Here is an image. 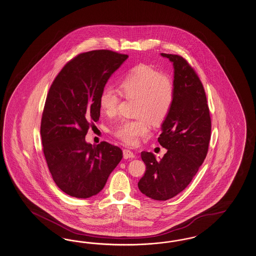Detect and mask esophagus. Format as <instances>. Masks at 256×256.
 I'll list each match as a JSON object with an SVG mask.
<instances>
[{
    "label": "esophagus",
    "instance_id": "obj_1",
    "mask_svg": "<svg viewBox=\"0 0 256 256\" xmlns=\"http://www.w3.org/2000/svg\"><path fill=\"white\" fill-rule=\"evenodd\" d=\"M123 156H124V159L134 158H135L134 152H132V150H130V149H124L123 150Z\"/></svg>",
    "mask_w": 256,
    "mask_h": 256
}]
</instances>
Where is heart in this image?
I'll list each match as a JSON object with an SVG mask.
<instances>
[{
    "label": "heart",
    "mask_w": 256,
    "mask_h": 256,
    "mask_svg": "<svg viewBox=\"0 0 256 256\" xmlns=\"http://www.w3.org/2000/svg\"><path fill=\"white\" fill-rule=\"evenodd\" d=\"M121 93L126 98H134L133 120H122L112 128V133L130 146L137 144L140 138L150 133V123L161 124L172 107L174 86L170 79L159 72L140 65L132 69L120 83ZM121 93L112 86H106L98 97L100 108L107 116L118 112Z\"/></svg>",
    "instance_id": "1"
}]
</instances>
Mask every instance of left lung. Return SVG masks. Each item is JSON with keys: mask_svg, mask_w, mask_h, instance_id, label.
<instances>
[{"mask_svg": "<svg viewBox=\"0 0 256 256\" xmlns=\"http://www.w3.org/2000/svg\"><path fill=\"white\" fill-rule=\"evenodd\" d=\"M161 56L174 68L172 107L158 137L166 152L158 160L142 152L146 170L138 182L140 191L154 200L172 198L191 182L206 158L212 130L205 90L194 70L180 56Z\"/></svg>", "mask_w": 256, "mask_h": 256, "instance_id": "1", "label": "left lung"}]
</instances>
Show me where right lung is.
<instances>
[{"label":"right lung","instance_id":"obj_1","mask_svg":"<svg viewBox=\"0 0 256 256\" xmlns=\"http://www.w3.org/2000/svg\"><path fill=\"white\" fill-rule=\"evenodd\" d=\"M128 58L110 50L76 56L58 72L49 88L41 121L42 151L58 187L77 198L100 193L123 158L107 142H86L98 121V97L110 76Z\"/></svg>","mask_w":256,"mask_h":256}]
</instances>
